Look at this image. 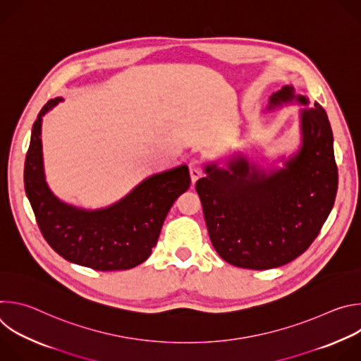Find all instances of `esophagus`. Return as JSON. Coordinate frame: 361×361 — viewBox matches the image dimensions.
Segmentation results:
<instances>
[{"instance_id": "esophagus-1", "label": "esophagus", "mask_w": 361, "mask_h": 361, "mask_svg": "<svg viewBox=\"0 0 361 361\" xmlns=\"http://www.w3.org/2000/svg\"><path fill=\"white\" fill-rule=\"evenodd\" d=\"M188 169L192 183H195L202 176V161L200 159H191L188 163Z\"/></svg>"}]
</instances>
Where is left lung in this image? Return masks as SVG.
I'll return each instance as SVG.
<instances>
[{
  "label": "left lung",
  "instance_id": "left-lung-1",
  "mask_svg": "<svg viewBox=\"0 0 361 361\" xmlns=\"http://www.w3.org/2000/svg\"><path fill=\"white\" fill-rule=\"evenodd\" d=\"M308 98L284 85L270 97L267 110ZM301 147L283 169L263 170L243 156L205 166L195 183L213 247L227 263L251 270L284 266L302 254L319 235L337 194L338 173L333 131L316 102L302 109Z\"/></svg>",
  "mask_w": 361,
  "mask_h": 361
}]
</instances>
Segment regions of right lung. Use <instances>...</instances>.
Masks as SVG:
<instances>
[{"instance_id":"obj_1","label":"right lung","mask_w":361,"mask_h":361,"mask_svg":"<svg viewBox=\"0 0 361 361\" xmlns=\"http://www.w3.org/2000/svg\"><path fill=\"white\" fill-rule=\"evenodd\" d=\"M63 98L49 99L31 131L24 185L38 227L63 259L99 271L128 270L145 262L163 223L191 178L185 164L152 174L110 207L85 210L57 198L48 188L42 163V117Z\"/></svg>"}]
</instances>
